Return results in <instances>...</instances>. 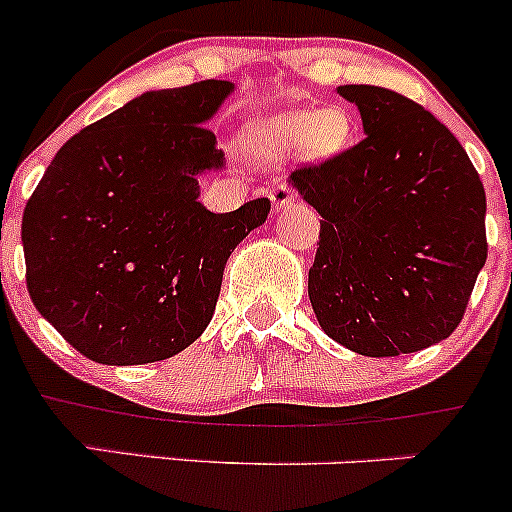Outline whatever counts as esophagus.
I'll return each mask as SVG.
<instances>
[{
	"label": "esophagus",
	"mask_w": 512,
	"mask_h": 512,
	"mask_svg": "<svg viewBox=\"0 0 512 512\" xmlns=\"http://www.w3.org/2000/svg\"><path fill=\"white\" fill-rule=\"evenodd\" d=\"M270 200H272V205H275V210H285V208H289V205L297 203L299 195L292 185L280 183L270 190Z\"/></svg>",
	"instance_id": "esophagus-1"
}]
</instances>
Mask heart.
<instances>
[{"instance_id":"heart-1","label":"heart","mask_w":512,"mask_h":512,"mask_svg":"<svg viewBox=\"0 0 512 512\" xmlns=\"http://www.w3.org/2000/svg\"><path fill=\"white\" fill-rule=\"evenodd\" d=\"M265 138L275 148L299 146L309 160L332 158L352 138V116L339 106L280 113L265 123Z\"/></svg>"}]
</instances>
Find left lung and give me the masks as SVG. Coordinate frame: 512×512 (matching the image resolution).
I'll use <instances>...</instances> for the list:
<instances>
[{
  "mask_svg": "<svg viewBox=\"0 0 512 512\" xmlns=\"http://www.w3.org/2000/svg\"><path fill=\"white\" fill-rule=\"evenodd\" d=\"M356 146L289 175L322 215L309 302L319 327L364 356L421 352L461 324L485 242V190L451 131L411 98L339 86Z\"/></svg>",
  "mask_w": 512,
  "mask_h": 512,
  "instance_id": "1",
  "label": "left lung"
}]
</instances>
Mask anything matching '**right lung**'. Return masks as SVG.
<instances>
[{
	"mask_svg": "<svg viewBox=\"0 0 512 512\" xmlns=\"http://www.w3.org/2000/svg\"><path fill=\"white\" fill-rule=\"evenodd\" d=\"M230 81L146 91L61 146L24 208L27 287L41 317L86 359H170L218 304L230 252L270 200L232 213L200 203L198 175L225 153L205 123Z\"/></svg>",
	"mask_w": 512,
	"mask_h": 512,
	"instance_id": "obj_1",
	"label": "right lung"
}]
</instances>
